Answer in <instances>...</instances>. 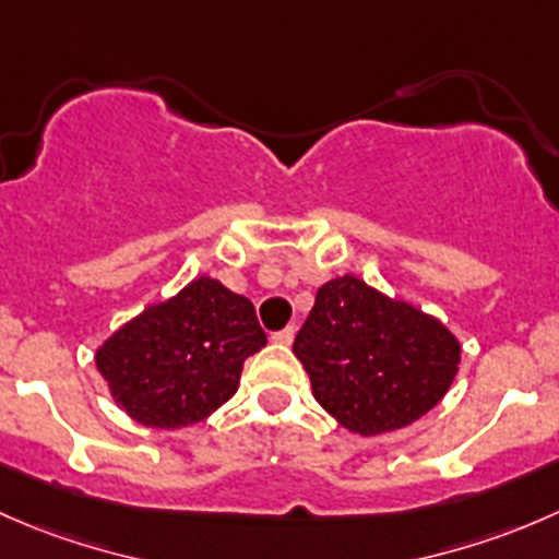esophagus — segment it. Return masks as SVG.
Listing matches in <instances>:
<instances>
[{"instance_id":"esophagus-1","label":"esophagus","mask_w":559,"mask_h":559,"mask_svg":"<svg viewBox=\"0 0 559 559\" xmlns=\"http://www.w3.org/2000/svg\"><path fill=\"white\" fill-rule=\"evenodd\" d=\"M293 338H296V328H293V325H287V328H282V331L272 333V342L274 344H282V347L293 344Z\"/></svg>"}]
</instances>
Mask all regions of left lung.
Instances as JSON below:
<instances>
[{
	"mask_svg": "<svg viewBox=\"0 0 559 559\" xmlns=\"http://www.w3.org/2000/svg\"><path fill=\"white\" fill-rule=\"evenodd\" d=\"M293 353L314 401L360 436L417 423L444 399L460 366V342L444 322L353 274L320 287Z\"/></svg>",
	"mask_w": 559,
	"mask_h": 559,
	"instance_id": "obj_1",
	"label": "left lung"
}]
</instances>
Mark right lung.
<instances>
[{
	"mask_svg": "<svg viewBox=\"0 0 559 559\" xmlns=\"http://www.w3.org/2000/svg\"><path fill=\"white\" fill-rule=\"evenodd\" d=\"M261 347L266 333L250 298L199 277L118 328L96 349V368L131 419L175 430L226 404Z\"/></svg>",
	"mask_w": 559,
	"mask_h": 559,
	"instance_id": "add662e5",
	"label": "right lung"
}]
</instances>
